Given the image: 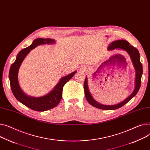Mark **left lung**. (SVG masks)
Listing matches in <instances>:
<instances>
[{"label": "left lung", "mask_w": 150, "mask_h": 150, "mask_svg": "<svg viewBox=\"0 0 150 150\" xmlns=\"http://www.w3.org/2000/svg\"><path fill=\"white\" fill-rule=\"evenodd\" d=\"M121 49L125 50V51L128 52L131 57L133 64L136 69V86L134 92L132 93L130 96H129L126 99L120 103L113 105H103L97 103L95 99L92 98L91 93L89 92L88 86H87V77H86V79L84 83V93L86 96V98L87 101L89 104H91L93 107L103 110H115L117 108H120L124 105L126 103H127L137 94L139 88H140L141 84V77L143 73L142 69V64L140 61V54L138 51V50L134 47V46L130 45L127 41L124 40H119L112 42L109 45L108 49L113 50L115 49Z\"/></svg>", "instance_id": "1"}]
</instances>
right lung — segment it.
<instances>
[{
  "mask_svg": "<svg viewBox=\"0 0 150 150\" xmlns=\"http://www.w3.org/2000/svg\"><path fill=\"white\" fill-rule=\"evenodd\" d=\"M55 40L50 38H40L34 40L31 45L21 50L17 54L16 61L12 64L9 69V78L11 91L17 100L33 110L37 112H44L48 110L57 106L60 102L62 98L63 88L64 85L71 79L76 73V71L62 78L54 90L42 97H31L26 95L21 88L18 82V71L23 59L31 50L38 45L51 44Z\"/></svg>",
  "mask_w": 150,
  "mask_h": 150,
  "instance_id": "add662e5",
  "label": "right lung"
}]
</instances>
